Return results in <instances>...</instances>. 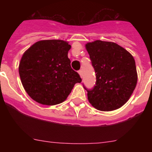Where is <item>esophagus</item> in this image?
Instances as JSON below:
<instances>
[{
  "mask_svg": "<svg viewBox=\"0 0 152 152\" xmlns=\"http://www.w3.org/2000/svg\"><path fill=\"white\" fill-rule=\"evenodd\" d=\"M78 74H79V75H80V77L82 78L83 76H84V74H83L82 70H80V71H78Z\"/></svg>",
  "mask_w": 152,
  "mask_h": 152,
  "instance_id": "34e87169",
  "label": "esophagus"
}]
</instances>
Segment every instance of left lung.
Masks as SVG:
<instances>
[{
	"label": "left lung",
	"instance_id": "obj_1",
	"mask_svg": "<svg viewBox=\"0 0 152 152\" xmlns=\"http://www.w3.org/2000/svg\"><path fill=\"white\" fill-rule=\"evenodd\" d=\"M96 73V84L87 90L88 99L100 111H113L128 101L137 84L135 61L127 50L113 42L96 41L85 45Z\"/></svg>",
	"mask_w": 152,
	"mask_h": 152
}]
</instances>
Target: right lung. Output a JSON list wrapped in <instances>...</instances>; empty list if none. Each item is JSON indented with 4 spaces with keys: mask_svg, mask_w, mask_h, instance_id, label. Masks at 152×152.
Segmentation results:
<instances>
[{
    "mask_svg": "<svg viewBox=\"0 0 152 152\" xmlns=\"http://www.w3.org/2000/svg\"><path fill=\"white\" fill-rule=\"evenodd\" d=\"M68 42L40 40L24 52L19 74L24 89L37 103L53 106L66 100L76 83L81 82L71 67Z\"/></svg>",
    "mask_w": 152,
    "mask_h": 152,
    "instance_id": "obj_1",
    "label": "right lung"
}]
</instances>
